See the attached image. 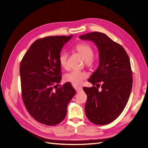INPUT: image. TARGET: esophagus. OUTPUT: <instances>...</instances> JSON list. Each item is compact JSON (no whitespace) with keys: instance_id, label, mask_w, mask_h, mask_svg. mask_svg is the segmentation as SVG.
<instances>
[{"instance_id":"1","label":"esophagus","mask_w":148,"mask_h":148,"mask_svg":"<svg viewBox=\"0 0 148 148\" xmlns=\"http://www.w3.org/2000/svg\"><path fill=\"white\" fill-rule=\"evenodd\" d=\"M73 87H74V88L76 89V91H77V92L82 91V89H83L82 87L79 86H78V85H77V84H73Z\"/></svg>"}]
</instances>
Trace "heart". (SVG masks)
Listing matches in <instances>:
<instances>
[{
    "label": "heart",
    "mask_w": 148,
    "mask_h": 148,
    "mask_svg": "<svg viewBox=\"0 0 148 148\" xmlns=\"http://www.w3.org/2000/svg\"><path fill=\"white\" fill-rule=\"evenodd\" d=\"M74 50L82 57L83 60L86 62L87 66L92 64V59L94 57V50L92 47L87 43H79L74 47ZM59 64L61 67L64 70L69 69L68 65V53L66 52L62 53L59 58ZM86 73L84 71H71L66 73L64 79L66 82L73 84H79L86 78Z\"/></svg>",
    "instance_id": "heart-1"
}]
</instances>
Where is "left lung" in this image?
Here are the masks:
<instances>
[{
	"mask_svg": "<svg viewBox=\"0 0 148 148\" xmlns=\"http://www.w3.org/2000/svg\"><path fill=\"white\" fill-rule=\"evenodd\" d=\"M79 37L93 41L99 52V66L88 79L94 86L83 88L87 95L85 113L93 123L109 124L122 112L130 96L133 73L129 57L120 44L104 33L92 32Z\"/></svg>",
	"mask_w": 148,
	"mask_h": 148,
	"instance_id": "1",
	"label": "left lung"
}]
</instances>
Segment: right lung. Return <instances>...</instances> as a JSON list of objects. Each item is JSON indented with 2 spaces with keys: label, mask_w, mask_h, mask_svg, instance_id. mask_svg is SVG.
Masks as SVG:
<instances>
[{
  "label": "right lung",
  "mask_w": 148,
  "mask_h": 148,
  "mask_svg": "<svg viewBox=\"0 0 148 148\" xmlns=\"http://www.w3.org/2000/svg\"><path fill=\"white\" fill-rule=\"evenodd\" d=\"M72 37L48 36L35 41L20 66L21 96L26 109L37 122L47 126L60 123L76 91L70 83L57 88L62 79L59 58Z\"/></svg>",
  "instance_id": "1"
}]
</instances>
